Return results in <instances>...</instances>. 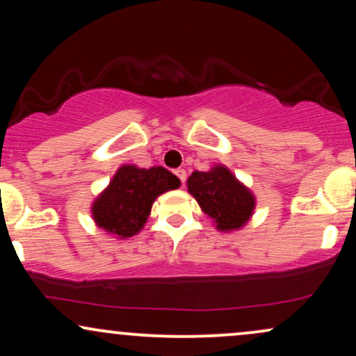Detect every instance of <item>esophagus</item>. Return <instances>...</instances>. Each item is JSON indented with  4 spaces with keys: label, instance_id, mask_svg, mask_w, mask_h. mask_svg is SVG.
<instances>
[{
    "label": "esophagus",
    "instance_id": "34e87169",
    "mask_svg": "<svg viewBox=\"0 0 356 356\" xmlns=\"http://www.w3.org/2000/svg\"><path fill=\"white\" fill-rule=\"evenodd\" d=\"M175 175H177L179 181H181L182 186H184V184H186V181H187V172H186V170L177 169V170H175Z\"/></svg>",
    "mask_w": 356,
    "mask_h": 356
}]
</instances>
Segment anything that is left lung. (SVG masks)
I'll use <instances>...</instances> for the list:
<instances>
[{"mask_svg": "<svg viewBox=\"0 0 356 356\" xmlns=\"http://www.w3.org/2000/svg\"><path fill=\"white\" fill-rule=\"evenodd\" d=\"M187 191L195 197L202 211L216 220L217 229L224 232L245 225L255 207L250 191L222 165L209 172L192 174L187 179Z\"/></svg>", "mask_w": 356, "mask_h": 356, "instance_id": "obj_1", "label": "left lung"}]
</instances>
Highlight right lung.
<instances>
[{
    "mask_svg": "<svg viewBox=\"0 0 356 356\" xmlns=\"http://www.w3.org/2000/svg\"><path fill=\"white\" fill-rule=\"evenodd\" d=\"M179 186L181 181L164 167H119L108 189L92 204L94 222L118 237H132L143 229L154 200Z\"/></svg>",
    "mask_w": 356,
    "mask_h": 356,
    "instance_id": "obj_1",
    "label": "right lung"
}]
</instances>
